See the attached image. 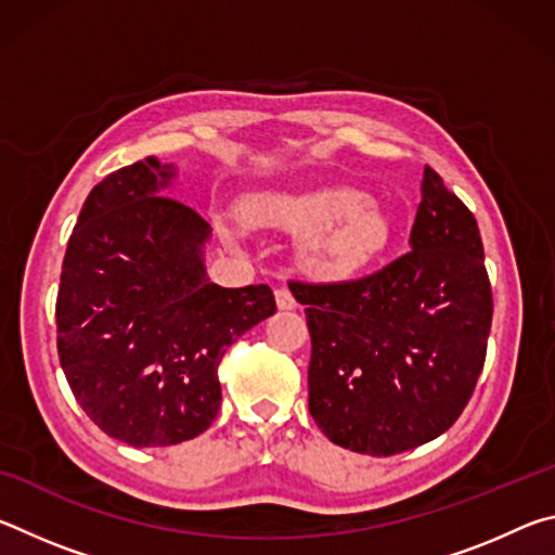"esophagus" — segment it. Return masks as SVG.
Returning a JSON list of instances; mask_svg holds the SVG:
<instances>
[{"label": "esophagus", "instance_id": "1", "mask_svg": "<svg viewBox=\"0 0 555 555\" xmlns=\"http://www.w3.org/2000/svg\"><path fill=\"white\" fill-rule=\"evenodd\" d=\"M276 306L279 311H294L298 304L288 288H276Z\"/></svg>", "mask_w": 555, "mask_h": 555}]
</instances>
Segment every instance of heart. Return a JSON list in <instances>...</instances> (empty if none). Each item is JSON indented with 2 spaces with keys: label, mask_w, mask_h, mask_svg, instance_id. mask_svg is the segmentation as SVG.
I'll return each mask as SVG.
<instances>
[{
  "label": "heart",
  "mask_w": 555,
  "mask_h": 555,
  "mask_svg": "<svg viewBox=\"0 0 555 555\" xmlns=\"http://www.w3.org/2000/svg\"><path fill=\"white\" fill-rule=\"evenodd\" d=\"M251 218L304 232L300 261L315 276L340 279L362 269L387 242V224L347 188L264 195L251 203Z\"/></svg>",
  "instance_id": "1"
}]
</instances>
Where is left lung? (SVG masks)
Returning a JSON list of instances; mask_svg holds the SVG:
<instances>
[{
  "label": "left lung",
  "instance_id": "8db88e82",
  "mask_svg": "<svg viewBox=\"0 0 555 555\" xmlns=\"http://www.w3.org/2000/svg\"><path fill=\"white\" fill-rule=\"evenodd\" d=\"M421 191L406 255L360 279L288 281L311 333L308 409L354 453L446 434L485 364L492 286L477 220L430 166Z\"/></svg>",
  "mask_w": 555,
  "mask_h": 555
}]
</instances>
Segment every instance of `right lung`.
<instances>
[{"label": "right lung", "mask_w": 555, "mask_h": 555, "mask_svg": "<svg viewBox=\"0 0 555 555\" xmlns=\"http://www.w3.org/2000/svg\"><path fill=\"white\" fill-rule=\"evenodd\" d=\"M171 176V166L146 158L92 188L55 298L59 360L75 401L100 430L134 448L208 430L222 403L224 352L276 311L267 284H210V224L158 195Z\"/></svg>", "instance_id": "1"}]
</instances>
